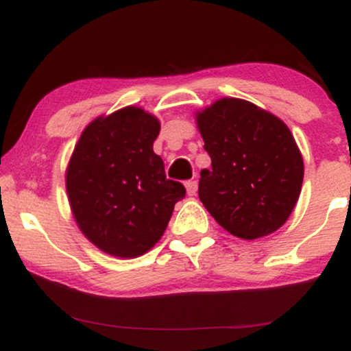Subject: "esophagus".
Instances as JSON below:
<instances>
[{"label":"esophagus","mask_w":351,"mask_h":351,"mask_svg":"<svg viewBox=\"0 0 351 351\" xmlns=\"http://www.w3.org/2000/svg\"><path fill=\"white\" fill-rule=\"evenodd\" d=\"M186 193H188V196H194V194L197 193V181L196 180L186 181Z\"/></svg>","instance_id":"obj_1"}]
</instances>
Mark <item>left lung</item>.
<instances>
[{
	"label": "left lung",
	"mask_w": 351,
	"mask_h": 351,
	"mask_svg": "<svg viewBox=\"0 0 351 351\" xmlns=\"http://www.w3.org/2000/svg\"><path fill=\"white\" fill-rule=\"evenodd\" d=\"M196 118L212 160L199 180L204 207L243 239L280 228L298 201L304 175L287 124L241 99L217 100Z\"/></svg>",
	"instance_id": "obj_1"
}]
</instances>
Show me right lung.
I'll use <instances>...</instances> for the list:
<instances>
[{"label": "right lung", "mask_w": 351, "mask_h": 351, "mask_svg": "<svg viewBox=\"0 0 351 351\" xmlns=\"http://www.w3.org/2000/svg\"><path fill=\"white\" fill-rule=\"evenodd\" d=\"M158 119L137 106L100 117L74 147L66 189L81 232L106 254L137 257L167 230L186 189L168 180L154 141Z\"/></svg>", "instance_id": "right-lung-1"}]
</instances>
